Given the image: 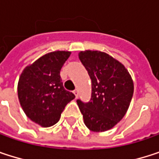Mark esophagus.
<instances>
[{
	"mask_svg": "<svg viewBox=\"0 0 159 159\" xmlns=\"http://www.w3.org/2000/svg\"><path fill=\"white\" fill-rule=\"evenodd\" d=\"M73 93L75 94V96L76 98L78 97V90H77V89H75V90L73 91Z\"/></svg>",
	"mask_w": 159,
	"mask_h": 159,
	"instance_id": "esophagus-1",
	"label": "esophagus"
}]
</instances>
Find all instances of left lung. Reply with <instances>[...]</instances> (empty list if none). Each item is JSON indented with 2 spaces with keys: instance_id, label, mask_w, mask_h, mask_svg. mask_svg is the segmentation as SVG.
Instances as JSON below:
<instances>
[{
  "instance_id": "obj_1",
  "label": "left lung",
  "mask_w": 159,
  "mask_h": 159,
  "mask_svg": "<svg viewBox=\"0 0 159 159\" xmlns=\"http://www.w3.org/2000/svg\"><path fill=\"white\" fill-rule=\"evenodd\" d=\"M92 85L88 102L77 99L86 127L93 132H105L125 115L133 94L134 82L126 68L109 54L98 50L79 53Z\"/></svg>"
}]
</instances>
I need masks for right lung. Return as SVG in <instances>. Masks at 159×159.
<instances>
[{"label": "right lung", "instance_id": "right-lung-1", "mask_svg": "<svg viewBox=\"0 0 159 159\" xmlns=\"http://www.w3.org/2000/svg\"><path fill=\"white\" fill-rule=\"evenodd\" d=\"M70 51L48 53L25 67L18 82V98L26 116L42 127L57 123L65 106L75 96L64 89L61 69Z\"/></svg>", "mask_w": 159, "mask_h": 159}]
</instances>
